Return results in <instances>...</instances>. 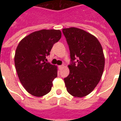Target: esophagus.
Returning a JSON list of instances; mask_svg holds the SVG:
<instances>
[{
	"label": "esophagus",
	"instance_id": "esophagus-1",
	"mask_svg": "<svg viewBox=\"0 0 121 121\" xmlns=\"http://www.w3.org/2000/svg\"><path fill=\"white\" fill-rule=\"evenodd\" d=\"M63 67H64V65H62L59 66V69H61L63 68Z\"/></svg>",
	"mask_w": 121,
	"mask_h": 121
}]
</instances>
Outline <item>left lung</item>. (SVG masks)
<instances>
[{
	"label": "left lung",
	"mask_w": 121,
	"mask_h": 121,
	"mask_svg": "<svg viewBox=\"0 0 121 121\" xmlns=\"http://www.w3.org/2000/svg\"><path fill=\"white\" fill-rule=\"evenodd\" d=\"M72 63L64 78L67 91L72 96L84 97L96 87L101 79L105 58L101 44L95 36L75 27L63 28ZM77 59V64L73 61Z\"/></svg>",
	"instance_id": "1"
}]
</instances>
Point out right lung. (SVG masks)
Returning a JSON list of instances; mask_svg holds the SVG:
<instances>
[{
    "instance_id": "add662e5",
    "label": "right lung",
    "mask_w": 121,
    "mask_h": 121,
    "mask_svg": "<svg viewBox=\"0 0 121 121\" xmlns=\"http://www.w3.org/2000/svg\"><path fill=\"white\" fill-rule=\"evenodd\" d=\"M60 30L35 31L19 43L14 57L21 83L32 95L41 97L48 93L58 74L57 66L45 62L52 46L61 39Z\"/></svg>"
}]
</instances>
